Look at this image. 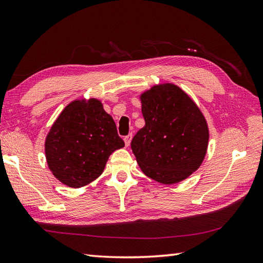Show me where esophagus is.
Here are the masks:
<instances>
[{"label":"esophagus","instance_id":"obj_1","mask_svg":"<svg viewBox=\"0 0 263 263\" xmlns=\"http://www.w3.org/2000/svg\"><path fill=\"white\" fill-rule=\"evenodd\" d=\"M131 139H132V136H131V135H128V136L124 137V142H125V146H126V147H128V146H130Z\"/></svg>","mask_w":263,"mask_h":263}]
</instances>
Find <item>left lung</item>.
<instances>
[{
	"label": "left lung",
	"instance_id": "left-lung-1",
	"mask_svg": "<svg viewBox=\"0 0 263 263\" xmlns=\"http://www.w3.org/2000/svg\"><path fill=\"white\" fill-rule=\"evenodd\" d=\"M140 99L146 124L133 137L131 148L141 171L163 184L185 180L202 164L208 148L204 116L173 83L154 86Z\"/></svg>",
	"mask_w": 263,
	"mask_h": 263
}]
</instances>
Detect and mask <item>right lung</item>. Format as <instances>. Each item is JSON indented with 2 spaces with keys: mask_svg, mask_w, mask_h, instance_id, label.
Here are the masks:
<instances>
[{
  "mask_svg": "<svg viewBox=\"0 0 263 263\" xmlns=\"http://www.w3.org/2000/svg\"><path fill=\"white\" fill-rule=\"evenodd\" d=\"M124 147L115 122L100 100H73L46 137L45 154L53 175L70 187H81L102 174L108 157Z\"/></svg>",
  "mask_w": 263,
  "mask_h": 263,
  "instance_id": "obj_1",
  "label": "right lung"
}]
</instances>
